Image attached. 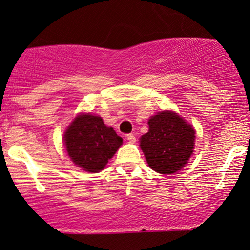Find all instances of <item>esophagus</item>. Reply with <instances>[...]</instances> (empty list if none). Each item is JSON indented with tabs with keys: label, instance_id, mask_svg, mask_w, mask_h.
I'll return each instance as SVG.
<instances>
[{
	"label": "esophagus",
	"instance_id": "34e87169",
	"mask_svg": "<svg viewBox=\"0 0 250 250\" xmlns=\"http://www.w3.org/2000/svg\"><path fill=\"white\" fill-rule=\"evenodd\" d=\"M127 140H128V143H135V135L134 134H128L127 135Z\"/></svg>",
	"mask_w": 250,
	"mask_h": 250
}]
</instances>
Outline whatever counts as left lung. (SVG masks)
Instances as JSON below:
<instances>
[{
  "mask_svg": "<svg viewBox=\"0 0 250 250\" xmlns=\"http://www.w3.org/2000/svg\"><path fill=\"white\" fill-rule=\"evenodd\" d=\"M148 132L140 147L148 167L161 174H173L185 167L193 153L195 129L173 111H162L148 120Z\"/></svg>",
  "mask_w": 250,
  "mask_h": 250,
  "instance_id": "8db88e82",
  "label": "left lung"
}]
</instances>
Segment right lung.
<instances>
[{
	"mask_svg": "<svg viewBox=\"0 0 250 250\" xmlns=\"http://www.w3.org/2000/svg\"><path fill=\"white\" fill-rule=\"evenodd\" d=\"M64 144L77 167L88 173H98L122 145V138L113 128L105 125L99 116L80 113L65 130Z\"/></svg>",
	"mask_w": 250,
	"mask_h": 250,
	"instance_id": "obj_1",
	"label": "right lung"
}]
</instances>
